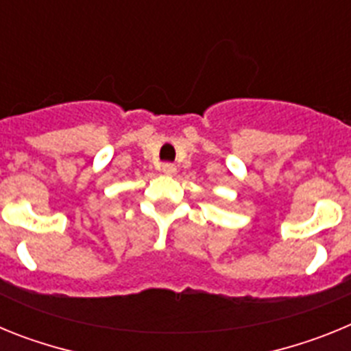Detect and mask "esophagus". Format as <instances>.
<instances>
[{"label":"esophagus","instance_id":"esophagus-1","mask_svg":"<svg viewBox=\"0 0 351 351\" xmlns=\"http://www.w3.org/2000/svg\"><path fill=\"white\" fill-rule=\"evenodd\" d=\"M160 170L165 173V176H173V173L178 172V169H176V165H173V163H163V165L160 167Z\"/></svg>","mask_w":351,"mask_h":351}]
</instances>
